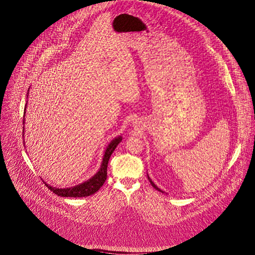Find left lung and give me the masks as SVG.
<instances>
[{
    "label": "left lung",
    "mask_w": 255,
    "mask_h": 255,
    "mask_svg": "<svg viewBox=\"0 0 255 255\" xmlns=\"http://www.w3.org/2000/svg\"><path fill=\"white\" fill-rule=\"evenodd\" d=\"M147 178H148V180H149V182H150V184L152 185V188H155L157 191H159V192H161V193H165V192H163V191H161L159 188H158V186L154 183V182H152V180L149 178V176H148V174H147Z\"/></svg>",
    "instance_id": "obj_1"
}]
</instances>
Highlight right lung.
I'll list each match as a JSON object with an SVG mask.
<instances>
[{"mask_svg": "<svg viewBox=\"0 0 255 255\" xmlns=\"http://www.w3.org/2000/svg\"><path fill=\"white\" fill-rule=\"evenodd\" d=\"M29 91V88H28ZM28 94V93H27ZM26 105L27 101L24 106V117H25V111H26ZM23 124H24V119H23ZM23 134L24 135V127H23ZM122 141V136H118L115 137L113 140H111V142L108 144L105 154L103 157V161H101L100 167L98 169V171L92 176L90 177L88 180L84 181L82 183H79L75 186H71V188H65V189H58V188H54V186L47 184L45 182V184L48 186V189H50V191H52L53 193H55L57 196L60 197H75V198H81V197H88L90 195L95 194L101 186L104 185L106 179H107V171H108V164H109V160L113 154V151L115 150V148L117 147V145ZM25 144V141H24Z\"/></svg>", "mask_w": 255, "mask_h": 255, "instance_id": "add662e5", "label": "right lung"}]
</instances>
